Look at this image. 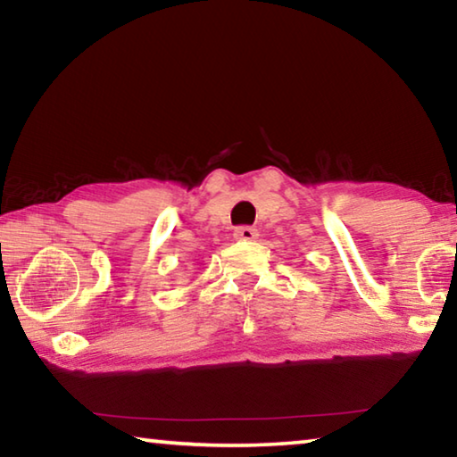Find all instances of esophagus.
Returning a JSON list of instances; mask_svg holds the SVG:
<instances>
[{
  "label": "esophagus",
  "mask_w": 457,
  "mask_h": 457,
  "mask_svg": "<svg viewBox=\"0 0 457 457\" xmlns=\"http://www.w3.org/2000/svg\"><path fill=\"white\" fill-rule=\"evenodd\" d=\"M234 236H236V240L252 242V240H256V237H258V229L250 228V226H240V228H236Z\"/></svg>",
  "instance_id": "esophagus-1"
}]
</instances>
